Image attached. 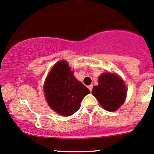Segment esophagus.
Segmentation results:
<instances>
[{"label": "esophagus", "instance_id": "34e87169", "mask_svg": "<svg viewBox=\"0 0 154 154\" xmlns=\"http://www.w3.org/2000/svg\"><path fill=\"white\" fill-rule=\"evenodd\" d=\"M88 88L90 90V91H92V89H93V85H90V86H88Z\"/></svg>", "mask_w": 154, "mask_h": 154}]
</instances>
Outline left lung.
Returning <instances> with one entry per match:
<instances>
[{
  "instance_id": "1",
  "label": "left lung",
  "mask_w": 154,
  "mask_h": 154,
  "mask_svg": "<svg viewBox=\"0 0 154 154\" xmlns=\"http://www.w3.org/2000/svg\"><path fill=\"white\" fill-rule=\"evenodd\" d=\"M98 80V85L93 88V95L106 111H116L124 103L126 97L124 81L116 74L111 73H102Z\"/></svg>"
}]
</instances>
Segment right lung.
<instances>
[{
	"instance_id": "right-lung-1",
	"label": "right lung",
	"mask_w": 154,
	"mask_h": 154,
	"mask_svg": "<svg viewBox=\"0 0 154 154\" xmlns=\"http://www.w3.org/2000/svg\"><path fill=\"white\" fill-rule=\"evenodd\" d=\"M66 60L53 66L44 83L45 97L49 106L63 116L73 115L79 109L83 98L90 93L74 77Z\"/></svg>"
}]
</instances>
